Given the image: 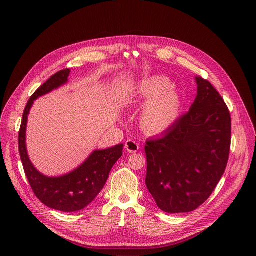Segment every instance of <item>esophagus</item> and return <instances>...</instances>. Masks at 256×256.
I'll use <instances>...</instances> for the list:
<instances>
[{"mask_svg": "<svg viewBox=\"0 0 256 256\" xmlns=\"http://www.w3.org/2000/svg\"><path fill=\"white\" fill-rule=\"evenodd\" d=\"M124 148L130 153H136V152H138L140 146H139L138 142H136L134 140H128L126 143Z\"/></svg>", "mask_w": 256, "mask_h": 256, "instance_id": "34e87169", "label": "esophagus"}]
</instances>
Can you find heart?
Returning <instances> with one entry per match:
<instances>
[{
	"instance_id": "obj_1",
	"label": "heart",
	"mask_w": 256,
	"mask_h": 256,
	"mask_svg": "<svg viewBox=\"0 0 256 256\" xmlns=\"http://www.w3.org/2000/svg\"><path fill=\"white\" fill-rule=\"evenodd\" d=\"M170 82L162 77H153L144 81L138 88V98L149 100L145 108L141 124L149 134H158L171 126L181 110L178 94L172 90Z\"/></svg>"
}]
</instances>
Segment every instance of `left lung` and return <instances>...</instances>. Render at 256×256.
<instances>
[{
  "label": "left lung",
  "instance_id": "1",
  "mask_svg": "<svg viewBox=\"0 0 256 256\" xmlns=\"http://www.w3.org/2000/svg\"><path fill=\"white\" fill-rule=\"evenodd\" d=\"M190 111L162 136L146 141L145 183L158 208L192 212L205 202L224 174L232 118L224 100L206 79L196 77Z\"/></svg>",
  "mask_w": 256,
  "mask_h": 256
}]
</instances>
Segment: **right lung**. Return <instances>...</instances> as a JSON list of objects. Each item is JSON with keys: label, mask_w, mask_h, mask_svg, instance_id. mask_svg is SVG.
<instances>
[{"label": "right lung", "mask_w": 256, "mask_h": 256, "mask_svg": "<svg viewBox=\"0 0 256 256\" xmlns=\"http://www.w3.org/2000/svg\"><path fill=\"white\" fill-rule=\"evenodd\" d=\"M70 72V69L58 71L32 94L24 108L18 132L20 154L34 194L45 206L62 212L79 211L90 205L103 190L112 166L122 158L124 149L122 144H118L105 150H96L75 171L62 177H46L34 168L26 147V130L30 109L37 98L66 83Z\"/></svg>", "instance_id": "1"}]
</instances>
